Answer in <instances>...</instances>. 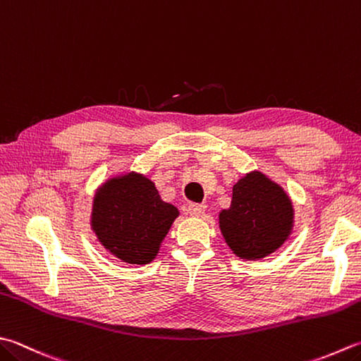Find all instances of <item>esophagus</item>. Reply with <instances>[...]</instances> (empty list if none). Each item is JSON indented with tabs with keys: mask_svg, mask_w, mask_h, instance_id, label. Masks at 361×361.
<instances>
[{
	"mask_svg": "<svg viewBox=\"0 0 361 361\" xmlns=\"http://www.w3.org/2000/svg\"><path fill=\"white\" fill-rule=\"evenodd\" d=\"M206 210H207L206 204H190L188 206V212L193 216H202L206 214Z\"/></svg>",
	"mask_w": 361,
	"mask_h": 361,
	"instance_id": "34e87169",
	"label": "esophagus"
}]
</instances>
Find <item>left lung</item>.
<instances>
[{
	"instance_id": "obj_1",
	"label": "left lung",
	"mask_w": 361,
	"mask_h": 361,
	"mask_svg": "<svg viewBox=\"0 0 361 361\" xmlns=\"http://www.w3.org/2000/svg\"><path fill=\"white\" fill-rule=\"evenodd\" d=\"M219 224L237 257L259 261L290 237L294 206L280 183L253 169L234 183L231 206L220 210Z\"/></svg>"
}]
</instances>
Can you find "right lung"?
<instances>
[{"mask_svg": "<svg viewBox=\"0 0 361 361\" xmlns=\"http://www.w3.org/2000/svg\"><path fill=\"white\" fill-rule=\"evenodd\" d=\"M178 216V207L160 198L147 176L127 171L111 176L96 190L90 223L108 253L126 264L146 265L159 255Z\"/></svg>", "mask_w": 361, "mask_h": 361, "instance_id": "right-lung-1", "label": "right lung"}]
</instances>
